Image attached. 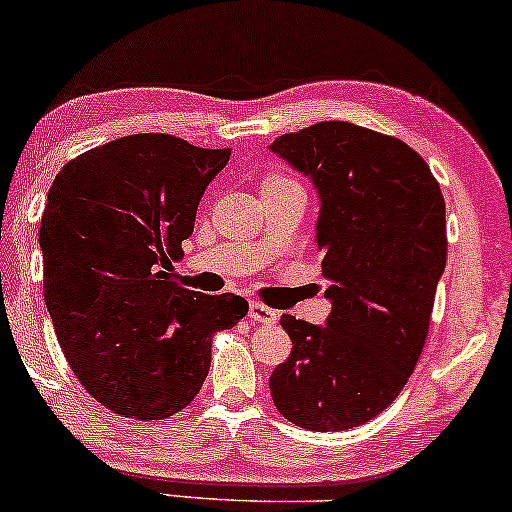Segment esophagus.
I'll use <instances>...</instances> for the list:
<instances>
[{
  "instance_id": "esophagus-1",
  "label": "esophagus",
  "mask_w": 512,
  "mask_h": 512,
  "mask_svg": "<svg viewBox=\"0 0 512 512\" xmlns=\"http://www.w3.org/2000/svg\"><path fill=\"white\" fill-rule=\"evenodd\" d=\"M248 315L257 324H273V322H276V317H278L276 310L266 308V305H262V303H250Z\"/></svg>"
}]
</instances>
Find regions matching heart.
Segmentation results:
<instances>
[{"instance_id": "1", "label": "heart", "mask_w": 512, "mask_h": 512, "mask_svg": "<svg viewBox=\"0 0 512 512\" xmlns=\"http://www.w3.org/2000/svg\"><path fill=\"white\" fill-rule=\"evenodd\" d=\"M278 181H287V177H269L264 183H278Z\"/></svg>"}]
</instances>
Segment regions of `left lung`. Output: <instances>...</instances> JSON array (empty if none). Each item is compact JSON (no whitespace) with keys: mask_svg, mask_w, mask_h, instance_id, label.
Wrapping results in <instances>:
<instances>
[{"mask_svg":"<svg viewBox=\"0 0 512 512\" xmlns=\"http://www.w3.org/2000/svg\"><path fill=\"white\" fill-rule=\"evenodd\" d=\"M271 154L319 197L324 326L282 315L292 354L269 379L287 421L338 432L381 414L423 352L446 269V204L425 160L402 140L347 121L280 135Z\"/></svg>","mask_w":512,"mask_h":512,"instance_id":"1","label":"left lung"}]
</instances>
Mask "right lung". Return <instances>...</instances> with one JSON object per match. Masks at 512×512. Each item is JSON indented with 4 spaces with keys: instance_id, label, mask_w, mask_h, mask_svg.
I'll return each instance as SVG.
<instances>
[{
    "instance_id": "1",
    "label": "right lung",
    "mask_w": 512,
    "mask_h": 512,
    "mask_svg": "<svg viewBox=\"0 0 512 512\" xmlns=\"http://www.w3.org/2000/svg\"><path fill=\"white\" fill-rule=\"evenodd\" d=\"M230 154L128 135L52 181L38 232L45 305L75 377L114 414L160 421L188 407L209 375L211 335L246 317L243 296L193 292L170 273Z\"/></svg>"
}]
</instances>
